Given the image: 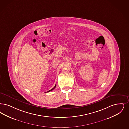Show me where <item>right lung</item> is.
I'll return each instance as SVG.
<instances>
[{"label":"right lung","mask_w":129,"mask_h":129,"mask_svg":"<svg viewBox=\"0 0 129 129\" xmlns=\"http://www.w3.org/2000/svg\"><path fill=\"white\" fill-rule=\"evenodd\" d=\"M56 84L55 85V87H54L53 88H52V89H51L50 90H49V91H47V92H46V93H48V92H50V91H52V90H53L55 88H56Z\"/></svg>","instance_id":"right-lung-1"}]
</instances>
